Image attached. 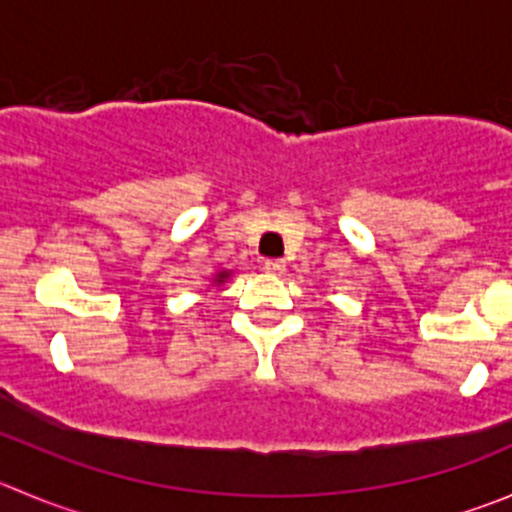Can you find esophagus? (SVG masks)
Returning <instances> with one entry per match:
<instances>
[{"label":"esophagus","mask_w":512,"mask_h":512,"mask_svg":"<svg viewBox=\"0 0 512 512\" xmlns=\"http://www.w3.org/2000/svg\"><path fill=\"white\" fill-rule=\"evenodd\" d=\"M261 269L266 271V274H274V276H279V274H284V269H286V264L281 259H266L264 264H261Z\"/></svg>","instance_id":"34e87169"}]
</instances>
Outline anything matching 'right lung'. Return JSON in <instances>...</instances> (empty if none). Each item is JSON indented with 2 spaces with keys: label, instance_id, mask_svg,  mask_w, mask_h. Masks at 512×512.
Returning <instances> with one entry per match:
<instances>
[{
  "label": "right lung",
  "instance_id": "obj_1",
  "mask_svg": "<svg viewBox=\"0 0 512 512\" xmlns=\"http://www.w3.org/2000/svg\"><path fill=\"white\" fill-rule=\"evenodd\" d=\"M228 279H231V271H228V269H223V271H218L216 276H213V284H216V286H221V284H226Z\"/></svg>",
  "mask_w": 512,
  "mask_h": 512
}]
</instances>
